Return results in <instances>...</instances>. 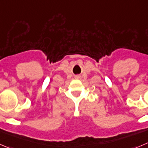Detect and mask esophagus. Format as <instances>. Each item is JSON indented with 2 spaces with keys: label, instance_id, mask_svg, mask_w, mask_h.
<instances>
[{
  "label": "esophagus",
  "instance_id": "obj_1",
  "mask_svg": "<svg viewBox=\"0 0 148 148\" xmlns=\"http://www.w3.org/2000/svg\"><path fill=\"white\" fill-rule=\"evenodd\" d=\"M77 78H78V76H77Z\"/></svg>",
  "mask_w": 148,
  "mask_h": 148
}]
</instances>
